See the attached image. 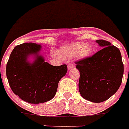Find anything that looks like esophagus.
<instances>
[{
    "label": "esophagus",
    "mask_w": 129,
    "mask_h": 129,
    "mask_svg": "<svg viewBox=\"0 0 129 129\" xmlns=\"http://www.w3.org/2000/svg\"><path fill=\"white\" fill-rule=\"evenodd\" d=\"M73 67H74L73 64H69L68 65V70H70L71 69H72Z\"/></svg>",
    "instance_id": "34e87169"
}]
</instances>
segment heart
<instances>
[{
  "label": "heart",
  "mask_w": 129,
  "mask_h": 129,
  "mask_svg": "<svg viewBox=\"0 0 129 129\" xmlns=\"http://www.w3.org/2000/svg\"><path fill=\"white\" fill-rule=\"evenodd\" d=\"M93 48L89 43L83 42H78L68 46L61 47L58 50V54L61 58L67 56H73L78 54L79 59H86L89 58L92 53Z\"/></svg>",
  "instance_id": "obj_1"
}]
</instances>
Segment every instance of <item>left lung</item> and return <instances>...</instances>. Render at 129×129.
<instances>
[{"label": "left lung", "instance_id": "1", "mask_svg": "<svg viewBox=\"0 0 129 129\" xmlns=\"http://www.w3.org/2000/svg\"><path fill=\"white\" fill-rule=\"evenodd\" d=\"M95 42L103 48L92 56L75 63L80 73L79 91L81 96L92 103H102L119 89L124 64L118 48L104 40Z\"/></svg>", "mask_w": 129, "mask_h": 129}]
</instances>
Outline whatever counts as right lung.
I'll use <instances>...</instances> for the list:
<instances>
[{
	"mask_svg": "<svg viewBox=\"0 0 129 129\" xmlns=\"http://www.w3.org/2000/svg\"><path fill=\"white\" fill-rule=\"evenodd\" d=\"M42 46L34 43L17 45L9 57L6 74L14 93L30 104H40L52 99L59 80L68 71L66 64L55 66L45 61L40 55ZM32 56L34 60L28 61Z\"/></svg>",
	"mask_w": 129,
	"mask_h": 129,
	"instance_id": "1",
	"label": "right lung"
}]
</instances>
